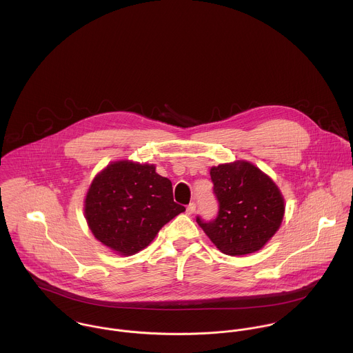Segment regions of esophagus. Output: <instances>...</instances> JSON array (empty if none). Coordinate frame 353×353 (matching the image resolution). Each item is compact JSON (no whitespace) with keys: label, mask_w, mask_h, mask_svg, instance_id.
Segmentation results:
<instances>
[{"label":"esophagus","mask_w":353,"mask_h":353,"mask_svg":"<svg viewBox=\"0 0 353 353\" xmlns=\"http://www.w3.org/2000/svg\"><path fill=\"white\" fill-rule=\"evenodd\" d=\"M186 212H188L189 214H193V213L196 212V202H190V203L188 205V208H186Z\"/></svg>","instance_id":"34e87169"}]
</instances>
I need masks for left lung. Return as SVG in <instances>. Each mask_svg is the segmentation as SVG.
<instances>
[{"label":"left lung","instance_id":"8db88e82","mask_svg":"<svg viewBox=\"0 0 353 353\" xmlns=\"http://www.w3.org/2000/svg\"><path fill=\"white\" fill-rule=\"evenodd\" d=\"M210 179L219 209L212 220L197 216L205 234L228 255L263 248L284 216V200L273 181L248 161L212 167Z\"/></svg>","mask_w":353,"mask_h":353}]
</instances>
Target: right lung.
Wrapping results in <instances>:
<instances>
[{"label":"right lung","instance_id":"add662e5","mask_svg":"<svg viewBox=\"0 0 353 353\" xmlns=\"http://www.w3.org/2000/svg\"><path fill=\"white\" fill-rule=\"evenodd\" d=\"M183 210L174 201L170 179L160 176L154 165L132 161L107 165L85 199V219L95 238L123 255L145 249Z\"/></svg>","mask_w":353,"mask_h":353}]
</instances>
